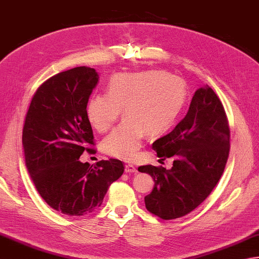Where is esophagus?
Returning a JSON list of instances; mask_svg holds the SVG:
<instances>
[{"instance_id":"34e87169","label":"esophagus","mask_w":259,"mask_h":259,"mask_svg":"<svg viewBox=\"0 0 259 259\" xmlns=\"http://www.w3.org/2000/svg\"><path fill=\"white\" fill-rule=\"evenodd\" d=\"M125 172L126 173H136L137 168L133 164H126L125 165Z\"/></svg>"}]
</instances>
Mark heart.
I'll use <instances>...</instances> for the list:
<instances>
[{"label":"heart","instance_id":"heart-1","mask_svg":"<svg viewBox=\"0 0 259 259\" xmlns=\"http://www.w3.org/2000/svg\"><path fill=\"white\" fill-rule=\"evenodd\" d=\"M187 97L181 78L164 71L123 72L114 75L106 94L89 98L86 116L98 132L107 131L124 112V122L103 141L108 155L132 160L143 144L145 132L157 135L171 126Z\"/></svg>","mask_w":259,"mask_h":259}]
</instances>
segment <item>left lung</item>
Here are the masks:
<instances>
[{
    "label": "left lung",
    "instance_id": "1",
    "mask_svg": "<svg viewBox=\"0 0 259 259\" xmlns=\"http://www.w3.org/2000/svg\"><path fill=\"white\" fill-rule=\"evenodd\" d=\"M229 141L228 119L220 99L208 85L199 88L186 117L152 145L161 160L173 156V166L139 167L154 181L152 192L144 198L146 209L171 220L201 204L223 176Z\"/></svg>",
    "mask_w": 259,
    "mask_h": 259
}]
</instances>
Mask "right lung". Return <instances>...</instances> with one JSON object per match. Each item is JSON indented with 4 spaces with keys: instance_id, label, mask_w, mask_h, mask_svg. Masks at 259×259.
Segmentation results:
<instances>
[{
    "instance_id": "add662e5",
    "label": "right lung",
    "mask_w": 259,
    "mask_h": 259,
    "mask_svg": "<svg viewBox=\"0 0 259 259\" xmlns=\"http://www.w3.org/2000/svg\"><path fill=\"white\" fill-rule=\"evenodd\" d=\"M98 80L97 71L85 66L57 73L36 89L25 116L26 168L42 199L68 215L100 207L110 184L124 172L116 159L95 166L79 160L83 151L93 150L86 106Z\"/></svg>"
}]
</instances>
